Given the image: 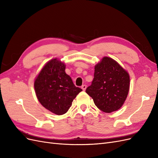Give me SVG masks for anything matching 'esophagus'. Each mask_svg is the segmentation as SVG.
Returning <instances> with one entry per match:
<instances>
[{
	"instance_id": "obj_1",
	"label": "esophagus",
	"mask_w": 158,
	"mask_h": 158,
	"mask_svg": "<svg viewBox=\"0 0 158 158\" xmlns=\"http://www.w3.org/2000/svg\"><path fill=\"white\" fill-rule=\"evenodd\" d=\"M86 88H87V86H86V85H82V87H81V88H82V89H83V91H85V89H86Z\"/></svg>"
}]
</instances>
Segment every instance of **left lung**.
<instances>
[{"label": "left lung", "instance_id": "obj_1", "mask_svg": "<svg viewBox=\"0 0 158 158\" xmlns=\"http://www.w3.org/2000/svg\"><path fill=\"white\" fill-rule=\"evenodd\" d=\"M130 76L117 61L105 56L95 66L94 78L86 92L105 113L120 109L127 98Z\"/></svg>", "mask_w": 158, "mask_h": 158}]
</instances>
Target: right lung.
<instances>
[{
    "label": "right lung",
    "instance_id": "1",
    "mask_svg": "<svg viewBox=\"0 0 158 158\" xmlns=\"http://www.w3.org/2000/svg\"><path fill=\"white\" fill-rule=\"evenodd\" d=\"M66 65L59 59L49 60L34 82L36 96L45 109L57 115L68 111L74 99L82 89L76 87L65 73Z\"/></svg>",
    "mask_w": 158,
    "mask_h": 158
}]
</instances>
